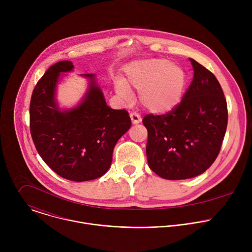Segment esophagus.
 <instances>
[{
  "label": "esophagus",
  "instance_id": "esophagus-1",
  "mask_svg": "<svg viewBox=\"0 0 252 252\" xmlns=\"http://www.w3.org/2000/svg\"><path fill=\"white\" fill-rule=\"evenodd\" d=\"M129 117H130V120H131V122H132V124H133V125L138 124V123H140V122H141V118H140V116H139L137 113H135V112L130 113Z\"/></svg>",
  "mask_w": 252,
  "mask_h": 252
}]
</instances>
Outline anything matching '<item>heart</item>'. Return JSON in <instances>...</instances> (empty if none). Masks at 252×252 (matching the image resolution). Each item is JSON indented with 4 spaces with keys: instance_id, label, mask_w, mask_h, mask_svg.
Masks as SVG:
<instances>
[{
    "instance_id": "heart-1",
    "label": "heart",
    "mask_w": 252,
    "mask_h": 252,
    "mask_svg": "<svg viewBox=\"0 0 252 252\" xmlns=\"http://www.w3.org/2000/svg\"><path fill=\"white\" fill-rule=\"evenodd\" d=\"M188 77L183 67L166 60L153 59L130 63L125 68V78L117 84V92L126 95L134 89L139 102L153 114H166L182 102Z\"/></svg>"
}]
</instances>
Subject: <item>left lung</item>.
I'll use <instances>...</instances> for the list:
<instances>
[{
    "mask_svg": "<svg viewBox=\"0 0 252 252\" xmlns=\"http://www.w3.org/2000/svg\"><path fill=\"white\" fill-rule=\"evenodd\" d=\"M193 79L182 102L164 115H147V158L162 178L177 181L204 172L217 159L227 126V104L218 79L193 59Z\"/></svg>",
    "mask_w": 252,
    "mask_h": 252,
    "instance_id": "1",
    "label": "left lung"
}]
</instances>
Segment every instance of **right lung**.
<instances>
[{
    "label": "right lung",
    "mask_w": 252,
    "mask_h": 252,
    "mask_svg": "<svg viewBox=\"0 0 252 252\" xmlns=\"http://www.w3.org/2000/svg\"><path fill=\"white\" fill-rule=\"evenodd\" d=\"M73 63L51 65L35 85L30 103V130L43 160L60 176L71 182H87L110 168L114 148L131 126L126 110H113L94 82L83 102L68 112L59 111L55 89L60 73L73 69Z\"/></svg>",
    "instance_id": "add662e5"
}]
</instances>
